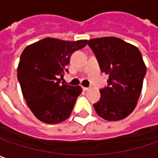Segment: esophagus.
<instances>
[{"label": "esophagus", "instance_id": "esophagus-1", "mask_svg": "<svg viewBox=\"0 0 158 158\" xmlns=\"http://www.w3.org/2000/svg\"><path fill=\"white\" fill-rule=\"evenodd\" d=\"M82 89H83L84 91H87V90H88V89H89V88H86V87H82Z\"/></svg>", "mask_w": 158, "mask_h": 158}]
</instances>
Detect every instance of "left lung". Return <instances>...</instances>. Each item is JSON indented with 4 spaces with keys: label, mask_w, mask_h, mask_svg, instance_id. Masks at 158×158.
<instances>
[{
    "label": "left lung",
    "mask_w": 158,
    "mask_h": 158,
    "mask_svg": "<svg viewBox=\"0 0 158 158\" xmlns=\"http://www.w3.org/2000/svg\"><path fill=\"white\" fill-rule=\"evenodd\" d=\"M88 44L101 71L109 75L94 108L107 121L124 119L134 110L141 93L147 71L142 55L136 46L114 36L91 39Z\"/></svg>",
    "instance_id": "obj_1"
}]
</instances>
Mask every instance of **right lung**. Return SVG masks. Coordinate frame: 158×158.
I'll use <instances>...</instances> for the list:
<instances>
[{
  "label": "right lung",
  "instance_id": "right-lung-1",
  "mask_svg": "<svg viewBox=\"0 0 158 158\" xmlns=\"http://www.w3.org/2000/svg\"><path fill=\"white\" fill-rule=\"evenodd\" d=\"M88 40L63 41L46 37L27 46L20 55L18 79L25 100L34 115L43 123H59L70 117L79 86L60 84L70 56Z\"/></svg>",
  "mask_w": 158,
  "mask_h": 158
}]
</instances>
